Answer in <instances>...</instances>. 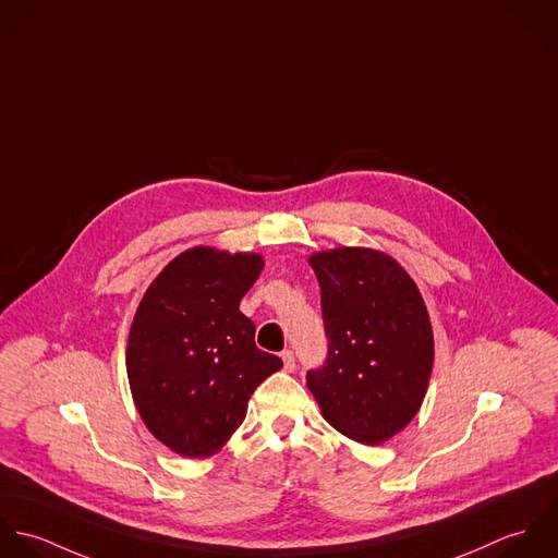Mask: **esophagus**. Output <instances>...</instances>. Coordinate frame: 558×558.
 I'll return each mask as SVG.
<instances>
[{"label":"esophagus","mask_w":558,"mask_h":558,"mask_svg":"<svg viewBox=\"0 0 558 558\" xmlns=\"http://www.w3.org/2000/svg\"><path fill=\"white\" fill-rule=\"evenodd\" d=\"M282 362H284V371H295V355H293V351H282Z\"/></svg>","instance_id":"esophagus-1"}]
</instances>
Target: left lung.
Wrapping results in <instances>:
<instances>
[{"instance_id": "left-lung-1", "label": "left lung", "mask_w": 558, "mask_h": 558, "mask_svg": "<svg viewBox=\"0 0 558 558\" xmlns=\"http://www.w3.org/2000/svg\"><path fill=\"white\" fill-rule=\"evenodd\" d=\"M322 287L326 364L306 384L324 418L360 445H381L418 414L434 368V330L410 274L371 247L308 258Z\"/></svg>"}]
</instances>
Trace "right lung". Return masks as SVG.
Segmentation results:
<instances>
[{"label": "right lung", "mask_w": 558, "mask_h": 558, "mask_svg": "<svg viewBox=\"0 0 558 558\" xmlns=\"http://www.w3.org/2000/svg\"><path fill=\"white\" fill-rule=\"evenodd\" d=\"M263 267L252 252L185 250L135 311L126 340L133 403L148 432L183 457L216 454L256 386L282 366L256 347L254 324L239 311Z\"/></svg>", "instance_id": "1"}]
</instances>
